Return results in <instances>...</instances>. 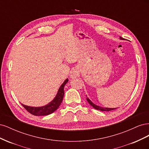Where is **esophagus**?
<instances>
[{
    "instance_id": "esophagus-1",
    "label": "esophagus",
    "mask_w": 149,
    "mask_h": 149,
    "mask_svg": "<svg viewBox=\"0 0 149 149\" xmlns=\"http://www.w3.org/2000/svg\"><path fill=\"white\" fill-rule=\"evenodd\" d=\"M76 76H77V73H76V71H72L70 74V78H74L76 77Z\"/></svg>"
}]
</instances>
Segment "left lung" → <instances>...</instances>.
Masks as SVG:
<instances>
[{
  "instance_id": "left-lung-1",
  "label": "left lung",
  "mask_w": 149,
  "mask_h": 149,
  "mask_svg": "<svg viewBox=\"0 0 149 149\" xmlns=\"http://www.w3.org/2000/svg\"><path fill=\"white\" fill-rule=\"evenodd\" d=\"M120 40H124L123 38H122L121 37H120ZM86 100L88 101V102H89V104L90 105H91L92 107H93L94 109H96L97 110H100V111H112V110H114L116 109V108H108V107H101V106H97L96 104H94L89 100V99L88 97H86Z\"/></svg>"
}]
</instances>
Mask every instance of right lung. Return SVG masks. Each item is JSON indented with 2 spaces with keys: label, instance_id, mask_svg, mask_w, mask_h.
Listing matches in <instances>:
<instances>
[{
  "label": "right lung",
  "instance_id": "add662e5",
  "mask_svg": "<svg viewBox=\"0 0 149 149\" xmlns=\"http://www.w3.org/2000/svg\"><path fill=\"white\" fill-rule=\"evenodd\" d=\"M68 81V79L67 78L63 82V83L61 85L55 97L53 99L52 101L48 103V104L42 107H31L24 105L23 104H22V105L24 107L25 109L29 112L34 116H47L53 113V112H55L59 107L61 104L63 99L64 97V87Z\"/></svg>",
  "mask_w": 149,
  "mask_h": 149
}]
</instances>
